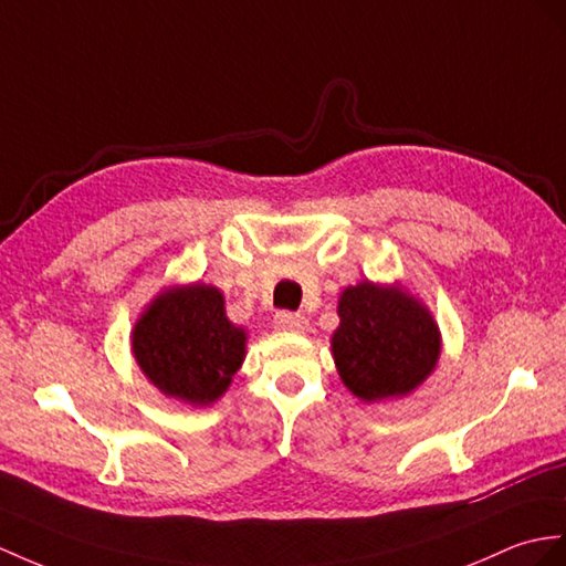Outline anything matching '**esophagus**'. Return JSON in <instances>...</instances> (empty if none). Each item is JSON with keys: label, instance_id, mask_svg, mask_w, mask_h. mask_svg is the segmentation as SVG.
Instances as JSON below:
<instances>
[{"label": "esophagus", "instance_id": "obj_1", "mask_svg": "<svg viewBox=\"0 0 566 566\" xmlns=\"http://www.w3.org/2000/svg\"><path fill=\"white\" fill-rule=\"evenodd\" d=\"M275 326L281 331H293V334H305L310 328V322L302 314H293V312H279L275 314Z\"/></svg>", "mask_w": 566, "mask_h": 566}]
</instances>
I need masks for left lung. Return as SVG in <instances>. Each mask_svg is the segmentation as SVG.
I'll use <instances>...</instances> for the list:
<instances>
[{"instance_id":"1","label":"left lung","mask_w":566,"mask_h":566,"mask_svg":"<svg viewBox=\"0 0 566 566\" xmlns=\"http://www.w3.org/2000/svg\"><path fill=\"white\" fill-rule=\"evenodd\" d=\"M338 319L331 355L340 381L363 403L412 394L442 355L432 312L398 281L343 287Z\"/></svg>"}]
</instances>
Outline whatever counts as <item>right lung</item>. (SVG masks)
I'll use <instances>...</instances> for the list:
<instances>
[{
	"label": "right lung",
	"instance_id": "obj_1",
	"mask_svg": "<svg viewBox=\"0 0 566 566\" xmlns=\"http://www.w3.org/2000/svg\"><path fill=\"white\" fill-rule=\"evenodd\" d=\"M247 338L228 319L223 293L197 281L163 287L148 302L132 328V355L165 398L203 408L228 391Z\"/></svg>",
	"mask_w": 566,
	"mask_h": 566
}]
</instances>
